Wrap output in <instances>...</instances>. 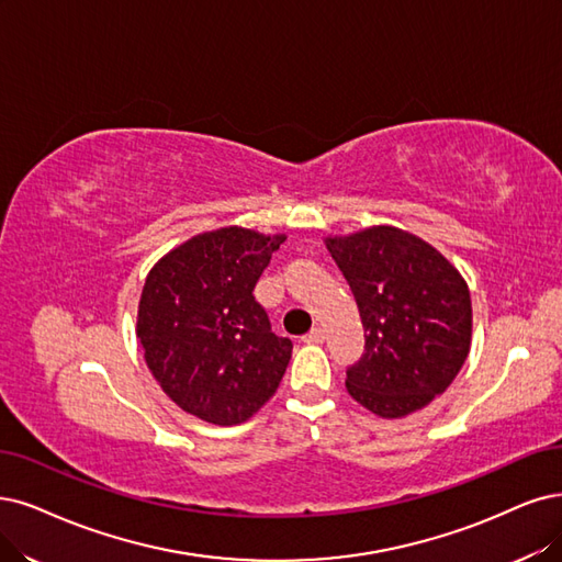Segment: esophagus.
Masks as SVG:
<instances>
[{
	"instance_id": "obj_1",
	"label": "esophagus",
	"mask_w": 562,
	"mask_h": 562,
	"mask_svg": "<svg viewBox=\"0 0 562 562\" xmlns=\"http://www.w3.org/2000/svg\"><path fill=\"white\" fill-rule=\"evenodd\" d=\"M322 340H324V328H319V326H315L310 334L303 336V342H307V345H319Z\"/></svg>"
}]
</instances>
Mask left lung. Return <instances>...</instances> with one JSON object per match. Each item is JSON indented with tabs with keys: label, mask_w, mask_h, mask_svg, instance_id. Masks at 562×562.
<instances>
[{
	"label": "left lung",
	"mask_w": 562,
	"mask_h": 562,
	"mask_svg": "<svg viewBox=\"0 0 562 562\" xmlns=\"http://www.w3.org/2000/svg\"><path fill=\"white\" fill-rule=\"evenodd\" d=\"M326 247L357 299L363 357L347 368V391L384 419L426 407L468 359V284L435 247L393 226H372Z\"/></svg>",
	"instance_id": "8db88e82"
}]
</instances>
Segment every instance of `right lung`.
I'll list each match as a JSON object with an SVG mask.
<instances>
[{"label":"right lung","instance_id":"1","mask_svg":"<svg viewBox=\"0 0 562 562\" xmlns=\"http://www.w3.org/2000/svg\"><path fill=\"white\" fill-rule=\"evenodd\" d=\"M284 236L240 226L201 234L145 280L136 336L145 363L178 407L236 426L280 386L292 340L270 328L255 286Z\"/></svg>","mask_w":562,"mask_h":562}]
</instances>
